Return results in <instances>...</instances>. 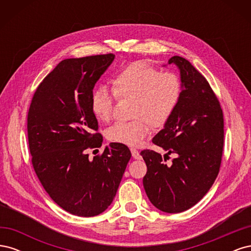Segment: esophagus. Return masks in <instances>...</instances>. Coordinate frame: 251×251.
I'll use <instances>...</instances> for the list:
<instances>
[{"label": "esophagus", "mask_w": 251, "mask_h": 251, "mask_svg": "<svg viewBox=\"0 0 251 251\" xmlns=\"http://www.w3.org/2000/svg\"><path fill=\"white\" fill-rule=\"evenodd\" d=\"M131 153H132V157L134 159H141V155L139 153V151H137L136 149H131Z\"/></svg>", "instance_id": "esophagus-1"}]
</instances>
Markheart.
<instances>
[{"label":"heart","instance_id":"b5f03b06","mask_svg":"<svg viewBox=\"0 0 251 251\" xmlns=\"http://www.w3.org/2000/svg\"><path fill=\"white\" fill-rule=\"evenodd\" d=\"M111 91L96 88L91 95V111L101 121L111 120L116 97L133 98L132 121H118L108 128L109 140L137 147L149 136L150 123L163 126L177 110L182 96V81L175 72H161L157 68L134 63L120 70L112 79Z\"/></svg>","mask_w":251,"mask_h":251}]
</instances>
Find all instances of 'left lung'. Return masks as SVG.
<instances>
[{
	"label": "left lung",
	"mask_w": 251,
	"mask_h": 251,
	"mask_svg": "<svg viewBox=\"0 0 251 251\" xmlns=\"http://www.w3.org/2000/svg\"><path fill=\"white\" fill-rule=\"evenodd\" d=\"M169 64L180 70L181 100L151 140L168 153L162 158L153 150H143L140 155L148 168L143 187L150 201L161 211L177 214L193 207L214 184L222 161L224 120L207 79L183 57L173 56ZM171 153L176 158L168 166L164 161Z\"/></svg>",
	"instance_id": "8db88e82"
}]
</instances>
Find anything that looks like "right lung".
<instances>
[{
	"label": "right lung",
	"mask_w": 251,
	"mask_h": 251,
	"mask_svg": "<svg viewBox=\"0 0 251 251\" xmlns=\"http://www.w3.org/2000/svg\"><path fill=\"white\" fill-rule=\"evenodd\" d=\"M114 57L108 53L62 60L37 87L28 111L36 176L58 206L79 217H94L109 207L132 156L117 142L93 160L86 153L102 144L90 100Z\"/></svg>",
	"instance_id": "obj_1"
}]
</instances>
